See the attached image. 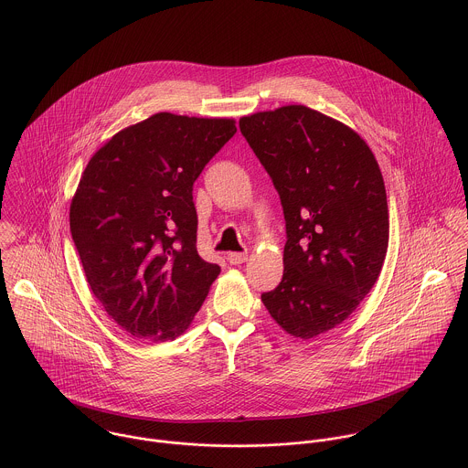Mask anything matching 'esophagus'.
<instances>
[{
    "instance_id": "obj_1",
    "label": "esophagus",
    "mask_w": 468,
    "mask_h": 468,
    "mask_svg": "<svg viewBox=\"0 0 468 468\" xmlns=\"http://www.w3.org/2000/svg\"><path fill=\"white\" fill-rule=\"evenodd\" d=\"M249 260V254L247 252H229L227 254V261L230 263V265H241V263H245Z\"/></svg>"
}]
</instances>
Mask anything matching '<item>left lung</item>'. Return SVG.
Masks as SVG:
<instances>
[{"label":"left lung","mask_w":468,"mask_h":468,"mask_svg":"<svg viewBox=\"0 0 468 468\" xmlns=\"http://www.w3.org/2000/svg\"><path fill=\"white\" fill-rule=\"evenodd\" d=\"M284 210L282 281L261 295L292 336L342 324L369 293L389 245V210L366 140L317 110L288 104L239 119Z\"/></svg>","instance_id":"1"}]
</instances>
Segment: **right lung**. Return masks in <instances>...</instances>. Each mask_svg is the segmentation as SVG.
<instances>
[{"mask_svg": "<svg viewBox=\"0 0 468 468\" xmlns=\"http://www.w3.org/2000/svg\"><path fill=\"white\" fill-rule=\"evenodd\" d=\"M234 133V119L160 112L113 134L82 171L69 232L91 293L134 338L184 334L219 275L197 250L193 184Z\"/></svg>", "mask_w": 468, "mask_h": 468, "instance_id": "add662e5", "label": "right lung"}]
</instances>
